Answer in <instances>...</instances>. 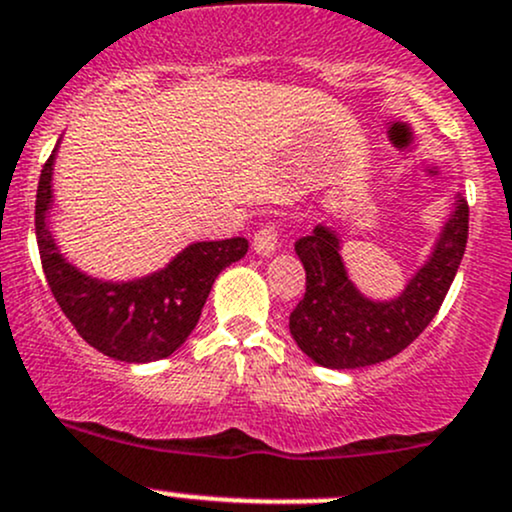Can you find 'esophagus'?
I'll list each match as a JSON object with an SVG mask.
<instances>
[{
    "label": "esophagus",
    "mask_w": 512,
    "mask_h": 512,
    "mask_svg": "<svg viewBox=\"0 0 512 512\" xmlns=\"http://www.w3.org/2000/svg\"><path fill=\"white\" fill-rule=\"evenodd\" d=\"M279 238H277V228L265 226L255 233V240H252V250L257 252L260 257H272L277 252Z\"/></svg>",
    "instance_id": "34e87169"
}]
</instances>
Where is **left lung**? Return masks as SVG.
Instances as JSON below:
<instances>
[{
	"label": "left lung",
	"instance_id": "1",
	"mask_svg": "<svg viewBox=\"0 0 512 512\" xmlns=\"http://www.w3.org/2000/svg\"><path fill=\"white\" fill-rule=\"evenodd\" d=\"M466 235L469 206L459 194L428 257L403 289L374 299L347 272L340 230L318 223L294 245L306 269V294L289 316L291 338L303 355L328 369H359L398 355L440 311L464 257Z\"/></svg>",
	"mask_w": 512,
	"mask_h": 512
}]
</instances>
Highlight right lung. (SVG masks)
Here are the masks:
<instances>
[{
    "instance_id": "obj_1",
    "label": "right lung",
    "mask_w": 512,
    "mask_h": 512,
    "mask_svg": "<svg viewBox=\"0 0 512 512\" xmlns=\"http://www.w3.org/2000/svg\"><path fill=\"white\" fill-rule=\"evenodd\" d=\"M58 145L43 167L36 194L38 250L55 301L77 333L106 357L128 364L170 357L199 323L218 274L245 257L247 240L189 243L165 267L131 279H104L84 272L60 252L50 226Z\"/></svg>"
}]
</instances>
